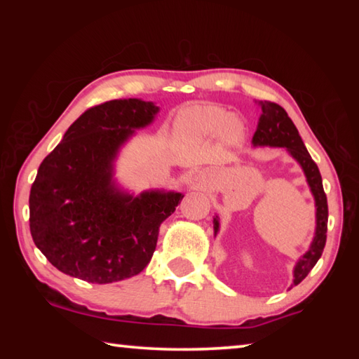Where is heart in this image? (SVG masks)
I'll return each instance as SVG.
<instances>
[{
    "instance_id": "b5f03b06",
    "label": "heart",
    "mask_w": 359,
    "mask_h": 359,
    "mask_svg": "<svg viewBox=\"0 0 359 359\" xmlns=\"http://www.w3.org/2000/svg\"><path fill=\"white\" fill-rule=\"evenodd\" d=\"M242 130L239 120L229 118V114L217 106L188 109L177 121V133L185 139L209 137L223 131L229 141H238Z\"/></svg>"
}]
</instances>
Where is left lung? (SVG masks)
I'll use <instances>...</instances> for the list:
<instances>
[{
    "label": "left lung",
    "mask_w": 359,
    "mask_h": 359,
    "mask_svg": "<svg viewBox=\"0 0 359 359\" xmlns=\"http://www.w3.org/2000/svg\"><path fill=\"white\" fill-rule=\"evenodd\" d=\"M261 106V117L258 128L253 135L255 145H271V147H287L294 160L302 166L304 172L311 190L315 198V205H317V231L309 252L297 261L294 267V280L293 283H301L307 277L312 267L317 264L321 253L326 244V231H327V199L323 190V182H321V174L318 166L315 165L312 156L304 145L302 139L297 133V128L293 121L288 117L287 111L282 106L276 104L271 101H259ZM218 231V220L214 218V233Z\"/></svg>",
    "instance_id": "obj_1"
}]
</instances>
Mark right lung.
<instances>
[{
	"label": "right lung",
	"instance_id": "right-lung-1",
	"mask_svg": "<svg viewBox=\"0 0 359 359\" xmlns=\"http://www.w3.org/2000/svg\"><path fill=\"white\" fill-rule=\"evenodd\" d=\"M158 107L136 98L85 111L41 163L29 191V231L36 247L65 274L112 283L141 272L155 252L163 220L180 193L133 198L111 184L112 160Z\"/></svg>",
	"mask_w": 359,
	"mask_h": 359
}]
</instances>
